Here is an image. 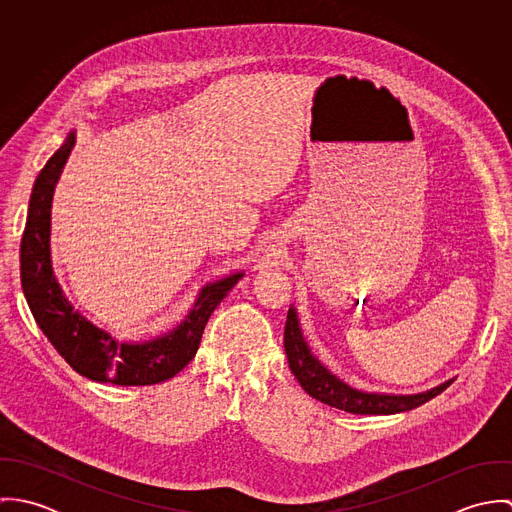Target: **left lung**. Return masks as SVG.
<instances>
[{"label": "left lung", "instance_id": "8db88e82", "mask_svg": "<svg viewBox=\"0 0 512 512\" xmlns=\"http://www.w3.org/2000/svg\"><path fill=\"white\" fill-rule=\"evenodd\" d=\"M284 347L288 355V363L292 368L293 376L297 382L303 386V390L313 396L315 400L351 412V414H398L406 412L412 408H418L432 400L434 396L441 394L451 380L439 384L436 388L422 392V394H410V396H394V394H368L351 388L345 384L341 378H337L333 372H329L325 366L321 365L309 345L305 343L297 313L290 307L288 311V321H286V331H284Z\"/></svg>", "mask_w": 512, "mask_h": 512}]
</instances>
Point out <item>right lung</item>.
<instances>
[{"label":"right lung","mask_w":512,"mask_h":512,"mask_svg":"<svg viewBox=\"0 0 512 512\" xmlns=\"http://www.w3.org/2000/svg\"><path fill=\"white\" fill-rule=\"evenodd\" d=\"M73 147L74 132L53 153L33 185L19 250L21 286L29 309L57 353L78 374L118 386H149L169 380L193 361L211 313L242 274L205 286L177 329L144 343L118 341L92 325L63 295L53 274L49 250L53 191Z\"/></svg>","instance_id":"1"}]
</instances>
